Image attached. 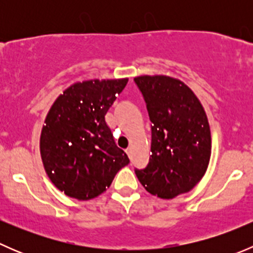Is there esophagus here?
Here are the masks:
<instances>
[{
	"instance_id": "esophagus-1",
	"label": "esophagus",
	"mask_w": 253,
	"mask_h": 253,
	"mask_svg": "<svg viewBox=\"0 0 253 253\" xmlns=\"http://www.w3.org/2000/svg\"><path fill=\"white\" fill-rule=\"evenodd\" d=\"M126 153H127V155H128L129 158H132V147H128L126 149Z\"/></svg>"
}]
</instances>
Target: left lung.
<instances>
[{
    "label": "left lung",
    "mask_w": 253,
    "mask_h": 253,
    "mask_svg": "<svg viewBox=\"0 0 253 253\" xmlns=\"http://www.w3.org/2000/svg\"><path fill=\"white\" fill-rule=\"evenodd\" d=\"M134 82L153 124L149 163L134 171L150 195L171 200L192 190L206 174L211 153L208 119L180 79L139 76Z\"/></svg>",
    "instance_id": "1"
}]
</instances>
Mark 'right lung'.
<instances>
[{"label": "right lung", "instance_id": "right-lung-1", "mask_svg": "<svg viewBox=\"0 0 253 253\" xmlns=\"http://www.w3.org/2000/svg\"><path fill=\"white\" fill-rule=\"evenodd\" d=\"M128 78L91 79L68 86L48 110L40 154L51 182L68 197L88 201L110 187L129 163L115 144L105 115Z\"/></svg>", "mask_w": 253, "mask_h": 253}]
</instances>
